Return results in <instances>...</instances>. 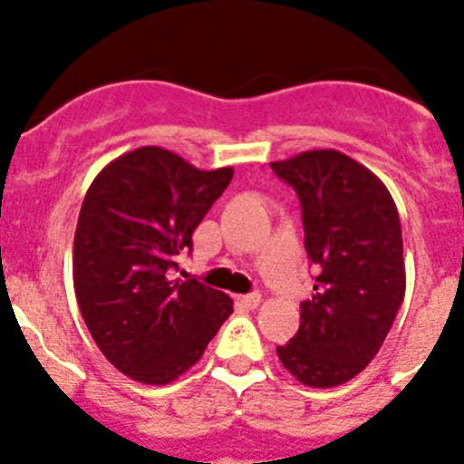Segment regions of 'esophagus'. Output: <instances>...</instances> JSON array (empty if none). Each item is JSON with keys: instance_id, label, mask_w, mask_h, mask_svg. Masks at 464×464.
<instances>
[{"instance_id": "esophagus-1", "label": "esophagus", "mask_w": 464, "mask_h": 464, "mask_svg": "<svg viewBox=\"0 0 464 464\" xmlns=\"http://www.w3.org/2000/svg\"><path fill=\"white\" fill-rule=\"evenodd\" d=\"M237 303L245 304V307H249V310H254V307H258V303H261V294L240 295V298H237Z\"/></svg>"}]
</instances>
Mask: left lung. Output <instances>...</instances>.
I'll list each match as a JSON object with an SVG mask.
<instances>
[{
  "instance_id": "1",
  "label": "left lung",
  "mask_w": 464,
  "mask_h": 464,
  "mask_svg": "<svg viewBox=\"0 0 464 464\" xmlns=\"http://www.w3.org/2000/svg\"><path fill=\"white\" fill-rule=\"evenodd\" d=\"M270 166L298 194L304 249L316 268L298 333L277 346V356L304 386H340L377 356L402 304L398 208L372 170L337 150H310Z\"/></svg>"
}]
</instances>
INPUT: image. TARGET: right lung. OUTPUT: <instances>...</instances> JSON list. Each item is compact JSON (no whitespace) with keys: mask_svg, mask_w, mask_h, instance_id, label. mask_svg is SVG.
<instances>
[{"mask_svg":"<svg viewBox=\"0 0 464 464\" xmlns=\"http://www.w3.org/2000/svg\"><path fill=\"white\" fill-rule=\"evenodd\" d=\"M233 169L201 170L164 148L131 150L94 178L73 237L78 307L103 356L140 383L185 374L231 316L198 279H169Z\"/></svg>","mask_w":464,"mask_h":464,"instance_id":"right-lung-1","label":"right lung"}]
</instances>
